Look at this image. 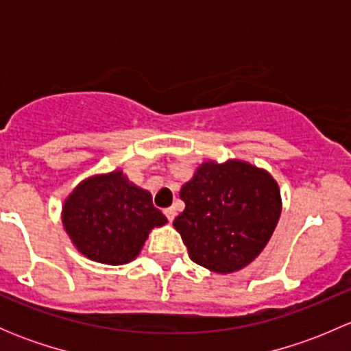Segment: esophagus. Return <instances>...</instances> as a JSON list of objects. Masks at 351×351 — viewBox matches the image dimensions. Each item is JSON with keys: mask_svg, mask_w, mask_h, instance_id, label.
<instances>
[{"mask_svg": "<svg viewBox=\"0 0 351 351\" xmlns=\"http://www.w3.org/2000/svg\"><path fill=\"white\" fill-rule=\"evenodd\" d=\"M165 215L169 222H173V219H175V215H176V208L175 207L165 208Z\"/></svg>", "mask_w": 351, "mask_h": 351, "instance_id": "esophagus-1", "label": "esophagus"}]
</instances>
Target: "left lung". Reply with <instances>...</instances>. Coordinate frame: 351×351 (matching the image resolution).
Listing matches in <instances>:
<instances>
[{"instance_id": "8db88e82", "label": "left lung", "mask_w": 351, "mask_h": 351, "mask_svg": "<svg viewBox=\"0 0 351 351\" xmlns=\"http://www.w3.org/2000/svg\"><path fill=\"white\" fill-rule=\"evenodd\" d=\"M185 210L173 221L197 265L231 274L270 241L282 212L277 182L243 161L204 162L182 186Z\"/></svg>"}]
</instances>
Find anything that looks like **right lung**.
Segmentation results:
<instances>
[{
	"label": "right lung",
	"mask_w": 351,
	"mask_h": 351,
	"mask_svg": "<svg viewBox=\"0 0 351 351\" xmlns=\"http://www.w3.org/2000/svg\"><path fill=\"white\" fill-rule=\"evenodd\" d=\"M62 224L74 246L93 261L123 265L132 261L153 228L166 217L149 192L129 183L122 171L91 176L67 197Z\"/></svg>",
	"instance_id": "add662e5"
}]
</instances>
